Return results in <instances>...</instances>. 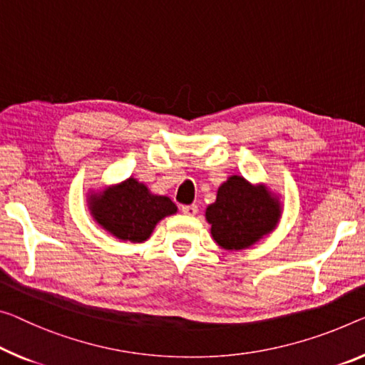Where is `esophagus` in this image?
Segmentation results:
<instances>
[{
  "instance_id": "obj_1",
  "label": "esophagus",
  "mask_w": 365,
  "mask_h": 365,
  "mask_svg": "<svg viewBox=\"0 0 365 365\" xmlns=\"http://www.w3.org/2000/svg\"><path fill=\"white\" fill-rule=\"evenodd\" d=\"M181 210H182V214H186V215H195L197 214V205H182L181 207Z\"/></svg>"
}]
</instances>
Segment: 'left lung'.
<instances>
[{"mask_svg": "<svg viewBox=\"0 0 365 365\" xmlns=\"http://www.w3.org/2000/svg\"><path fill=\"white\" fill-rule=\"evenodd\" d=\"M205 217L212 225V237L222 248L243 250L274 230L280 207L264 187L232 176L218 187L217 200L207 207Z\"/></svg>", "mask_w": 365, "mask_h": 365, "instance_id": "left-lung-1", "label": "left lung"}]
</instances>
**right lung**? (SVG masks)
I'll return each mask as SVG.
<instances>
[{"label":"right lung","instance_id":"add662e5","mask_svg":"<svg viewBox=\"0 0 365 365\" xmlns=\"http://www.w3.org/2000/svg\"><path fill=\"white\" fill-rule=\"evenodd\" d=\"M96 222L114 237L133 243L150 238L156 223L178 210L175 202L163 195H151L143 184L130 178L119 186L91 199Z\"/></svg>","mask_w":365,"mask_h":365}]
</instances>
